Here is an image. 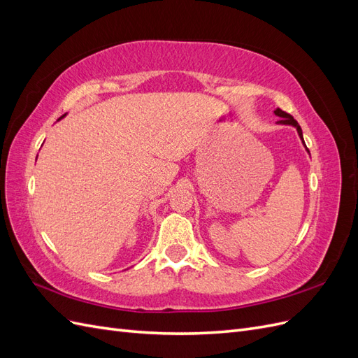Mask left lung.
I'll list each match as a JSON object with an SVG mask.
<instances>
[{"label": "left lung", "instance_id": "obj_1", "mask_svg": "<svg viewBox=\"0 0 358 358\" xmlns=\"http://www.w3.org/2000/svg\"><path fill=\"white\" fill-rule=\"evenodd\" d=\"M275 113H276L278 116H280V121H279V124H284V125H292V127H296V128H297V133H299V136H300V138L303 140V133H301V128H300L299 122L296 121L294 117H292L289 113H287V112H284V110H280V109H276V110H275ZM303 143H305V140H303ZM308 152H309V149H308Z\"/></svg>", "mask_w": 358, "mask_h": 358}]
</instances>
